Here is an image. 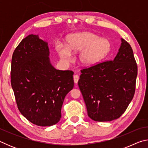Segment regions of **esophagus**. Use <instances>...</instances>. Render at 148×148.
<instances>
[{"label":"esophagus","instance_id":"1","mask_svg":"<svg viewBox=\"0 0 148 148\" xmlns=\"http://www.w3.org/2000/svg\"><path fill=\"white\" fill-rule=\"evenodd\" d=\"M79 78V77L78 75H74V83L76 84H77V82H78Z\"/></svg>","mask_w":148,"mask_h":148}]
</instances>
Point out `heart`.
Here are the masks:
<instances>
[{
  "label": "heart",
  "instance_id": "b5f03b06",
  "mask_svg": "<svg viewBox=\"0 0 148 148\" xmlns=\"http://www.w3.org/2000/svg\"><path fill=\"white\" fill-rule=\"evenodd\" d=\"M56 50L62 59L69 61L71 53L80 51L79 61L89 66L104 58L109 53L110 44L106 39L99 38L97 35L89 32H83L72 34L66 40V46L58 44Z\"/></svg>",
  "mask_w": 148,
  "mask_h": 148
}]
</instances>
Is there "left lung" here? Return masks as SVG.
I'll return each instance as SVG.
<instances>
[{
  "label": "left lung",
  "mask_w": 148,
  "mask_h": 148,
  "mask_svg": "<svg viewBox=\"0 0 148 148\" xmlns=\"http://www.w3.org/2000/svg\"><path fill=\"white\" fill-rule=\"evenodd\" d=\"M122 43L115 59L98 62L81 70L78 86L87 114L95 121L116 119L133 99L138 67L132 49Z\"/></svg>",
  "instance_id": "left-lung-1"
}]
</instances>
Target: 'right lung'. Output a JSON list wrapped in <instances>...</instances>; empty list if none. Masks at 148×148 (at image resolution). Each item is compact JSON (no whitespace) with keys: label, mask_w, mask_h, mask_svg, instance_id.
I'll use <instances>...</instances> for the list:
<instances>
[{"label":"right lung","mask_w":148,"mask_h":148,"mask_svg":"<svg viewBox=\"0 0 148 148\" xmlns=\"http://www.w3.org/2000/svg\"><path fill=\"white\" fill-rule=\"evenodd\" d=\"M49 53L46 42L30 34L12 58L11 85L17 108L27 120L40 127L59 121L64 99L74 84V72L54 69Z\"/></svg>","instance_id":"1"}]
</instances>
